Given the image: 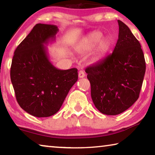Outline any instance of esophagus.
I'll return each instance as SVG.
<instances>
[{
	"label": "esophagus",
	"instance_id": "esophagus-1",
	"mask_svg": "<svg viewBox=\"0 0 155 155\" xmlns=\"http://www.w3.org/2000/svg\"><path fill=\"white\" fill-rule=\"evenodd\" d=\"M85 72H84L83 70H80L79 72H78V77L79 78H83V77H85Z\"/></svg>",
	"mask_w": 155,
	"mask_h": 155
}]
</instances>
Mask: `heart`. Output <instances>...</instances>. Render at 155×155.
Segmentation results:
<instances>
[{
    "mask_svg": "<svg viewBox=\"0 0 155 155\" xmlns=\"http://www.w3.org/2000/svg\"><path fill=\"white\" fill-rule=\"evenodd\" d=\"M103 33L100 31H94L84 39L80 45V48L83 52H88L92 50L95 46L94 52V59L101 58L109 49L111 42L107 38H104Z\"/></svg>",
    "mask_w": 155,
    "mask_h": 155,
    "instance_id": "obj_1",
    "label": "heart"
}]
</instances>
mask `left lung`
<instances>
[{
  "label": "left lung",
  "mask_w": 155,
  "mask_h": 155,
  "mask_svg": "<svg viewBox=\"0 0 155 155\" xmlns=\"http://www.w3.org/2000/svg\"><path fill=\"white\" fill-rule=\"evenodd\" d=\"M114 51L85 69L94 105L102 114L115 115L134 104L140 96L146 72L140 43L122 21Z\"/></svg>",
  "instance_id": "left-lung-1"
}]
</instances>
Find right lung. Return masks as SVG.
Listing matches in <instances>:
<instances>
[{"label": "right lung", "mask_w": 155, "mask_h": 155, "mask_svg": "<svg viewBox=\"0 0 155 155\" xmlns=\"http://www.w3.org/2000/svg\"><path fill=\"white\" fill-rule=\"evenodd\" d=\"M57 26L37 24L15 49L10 76L21 108L38 117H49L61 108L78 80V70L57 69L49 60L46 47L55 40Z\"/></svg>", "instance_id": "right-lung-1"}]
</instances>
